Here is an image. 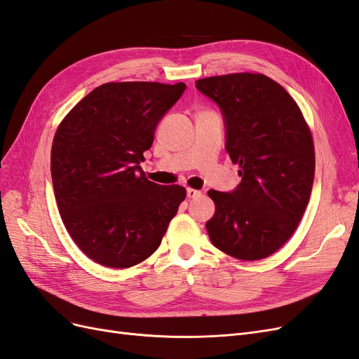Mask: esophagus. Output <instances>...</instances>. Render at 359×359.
Here are the masks:
<instances>
[{
    "mask_svg": "<svg viewBox=\"0 0 359 359\" xmlns=\"http://www.w3.org/2000/svg\"><path fill=\"white\" fill-rule=\"evenodd\" d=\"M201 191L199 190H194V189H187V198H190V199H194V198H198V196H201Z\"/></svg>",
    "mask_w": 359,
    "mask_h": 359,
    "instance_id": "1",
    "label": "esophagus"
}]
</instances>
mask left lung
<instances>
[{"label": "left lung", "instance_id": "8db88e82", "mask_svg": "<svg viewBox=\"0 0 359 359\" xmlns=\"http://www.w3.org/2000/svg\"><path fill=\"white\" fill-rule=\"evenodd\" d=\"M196 88L220 107L224 148L240 166L232 191L210 190L211 243L241 260L276 253L301 222L314 180L309 126L289 93L259 73L199 79Z\"/></svg>", "mask_w": 359, "mask_h": 359}]
</instances>
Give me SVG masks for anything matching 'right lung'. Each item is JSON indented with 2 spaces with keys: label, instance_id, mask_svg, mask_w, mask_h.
<instances>
[{
  "label": "right lung",
  "instance_id": "add662e5",
  "mask_svg": "<svg viewBox=\"0 0 359 359\" xmlns=\"http://www.w3.org/2000/svg\"><path fill=\"white\" fill-rule=\"evenodd\" d=\"M186 83L111 82L62 119L50 173L67 232L94 262L128 268L158 248L186 189L148 181L140 161Z\"/></svg>",
  "mask_w": 359,
  "mask_h": 359
}]
</instances>
